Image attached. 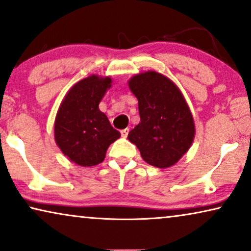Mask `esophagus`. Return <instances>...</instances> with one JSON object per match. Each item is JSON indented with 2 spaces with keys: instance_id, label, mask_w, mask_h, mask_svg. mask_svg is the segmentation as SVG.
Returning a JSON list of instances; mask_svg holds the SVG:
<instances>
[{
  "instance_id": "34e87169",
  "label": "esophagus",
  "mask_w": 251,
  "mask_h": 251,
  "mask_svg": "<svg viewBox=\"0 0 251 251\" xmlns=\"http://www.w3.org/2000/svg\"><path fill=\"white\" fill-rule=\"evenodd\" d=\"M128 133H129V129L128 128H125V129H122L121 130V134H122L123 137H127V135H128Z\"/></svg>"
}]
</instances>
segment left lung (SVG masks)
Here are the masks:
<instances>
[{"label": "left lung", "mask_w": 251, "mask_h": 251, "mask_svg": "<svg viewBox=\"0 0 251 251\" xmlns=\"http://www.w3.org/2000/svg\"><path fill=\"white\" fill-rule=\"evenodd\" d=\"M128 87L139 101L140 123L128 133L143 160L158 168L175 165L195 139L193 117L182 92L156 72L137 74Z\"/></svg>", "instance_id": "left-lung-1"}]
</instances>
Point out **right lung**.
Wrapping results in <instances>:
<instances>
[{"label": "right lung", "mask_w": 251, "mask_h": 251, "mask_svg": "<svg viewBox=\"0 0 251 251\" xmlns=\"http://www.w3.org/2000/svg\"><path fill=\"white\" fill-rule=\"evenodd\" d=\"M110 77L91 75L68 91L60 104L54 122V140L70 161L90 167L104 160L109 146L121 137L99 109Z\"/></svg>", "instance_id": "1"}]
</instances>
